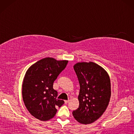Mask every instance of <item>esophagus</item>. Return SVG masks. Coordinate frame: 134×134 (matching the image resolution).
Masks as SVG:
<instances>
[{
    "label": "esophagus",
    "mask_w": 134,
    "mask_h": 134,
    "mask_svg": "<svg viewBox=\"0 0 134 134\" xmlns=\"http://www.w3.org/2000/svg\"><path fill=\"white\" fill-rule=\"evenodd\" d=\"M69 101H70V100H65L64 102H65V104H67Z\"/></svg>",
    "instance_id": "obj_1"
}]
</instances>
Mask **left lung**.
Wrapping results in <instances>:
<instances>
[{"label":"left lung","mask_w":134,"mask_h":134,"mask_svg":"<svg viewBox=\"0 0 134 134\" xmlns=\"http://www.w3.org/2000/svg\"><path fill=\"white\" fill-rule=\"evenodd\" d=\"M80 85L79 108L72 115L79 123H92L106 110L111 95L109 75L93 62L78 63L74 65Z\"/></svg>","instance_id":"obj_1"}]
</instances>
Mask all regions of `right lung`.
I'll use <instances>...</instances> for the list:
<instances>
[{
    "mask_svg": "<svg viewBox=\"0 0 134 134\" xmlns=\"http://www.w3.org/2000/svg\"><path fill=\"white\" fill-rule=\"evenodd\" d=\"M68 60L52 58L41 59L31 65L25 74L22 84V98L25 107L35 118L47 121L57 112L64 101L57 99L58 92L53 82L67 64Z\"/></svg>",
    "mask_w": 134,
    "mask_h": 134,
    "instance_id": "obj_1",
    "label": "right lung"
}]
</instances>
